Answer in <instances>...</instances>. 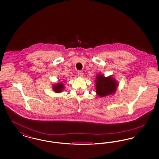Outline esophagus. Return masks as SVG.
<instances>
[{"label": "esophagus", "mask_w": 159, "mask_h": 159, "mask_svg": "<svg viewBox=\"0 0 159 159\" xmlns=\"http://www.w3.org/2000/svg\"><path fill=\"white\" fill-rule=\"evenodd\" d=\"M77 74H78V76H79V77H82L83 76V73L81 71H79Z\"/></svg>", "instance_id": "1"}]
</instances>
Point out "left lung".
I'll return each mask as SVG.
<instances>
[{
	"instance_id": "1",
	"label": "left lung",
	"mask_w": 159,
	"mask_h": 159,
	"mask_svg": "<svg viewBox=\"0 0 159 159\" xmlns=\"http://www.w3.org/2000/svg\"><path fill=\"white\" fill-rule=\"evenodd\" d=\"M96 92L99 96L104 97L114 93L116 91L117 82L111 76L105 77L100 75L96 77Z\"/></svg>"
}]
</instances>
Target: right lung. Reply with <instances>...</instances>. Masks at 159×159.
Returning <instances> with one entry per match:
<instances>
[{
	"instance_id": "obj_1",
	"label": "right lung",
	"mask_w": 159,
	"mask_h": 159,
	"mask_svg": "<svg viewBox=\"0 0 159 159\" xmlns=\"http://www.w3.org/2000/svg\"><path fill=\"white\" fill-rule=\"evenodd\" d=\"M64 86L62 83H57L56 84H53V89L56 93H60L61 92L62 90L64 89Z\"/></svg>"
}]
</instances>
